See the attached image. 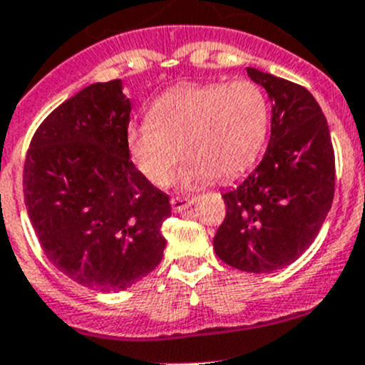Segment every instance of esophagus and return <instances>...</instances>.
Masks as SVG:
<instances>
[{"label": "esophagus", "mask_w": 365, "mask_h": 365, "mask_svg": "<svg viewBox=\"0 0 365 365\" xmlns=\"http://www.w3.org/2000/svg\"><path fill=\"white\" fill-rule=\"evenodd\" d=\"M194 201H196V197H171V207L175 212H182L185 210V208H189L190 205H194Z\"/></svg>", "instance_id": "obj_1"}]
</instances>
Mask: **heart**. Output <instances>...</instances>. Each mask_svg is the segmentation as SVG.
Masks as SVG:
<instances>
[{"instance_id": "heart-1", "label": "heart", "mask_w": 365, "mask_h": 365, "mask_svg": "<svg viewBox=\"0 0 365 365\" xmlns=\"http://www.w3.org/2000/svg\"><path fill=\"white\" fill-rule=\"evenodd\" d=\"M269 130V101L250 80L185 83L162 94L148 121L130 125L126 140L139 171L157 187L173 182L180 150L187 185L228 182L262 151Z\"/></svg>"}]
</instances>
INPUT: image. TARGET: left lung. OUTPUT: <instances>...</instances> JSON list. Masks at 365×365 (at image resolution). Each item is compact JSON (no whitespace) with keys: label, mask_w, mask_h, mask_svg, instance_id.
<instances>
[{"label":"left lung","mask_w":365,"mask_h":365,"mask_svg":"<svg viewBox=\"0 0 365 365\" xmlns=\"http://www.w3.org/2000/svg\"><path fill=\"white\" fill-rule=\"evenodd\" d=\"M272 101L271 139L260 164L222 194L226 215L214 237L222 262L272 272L309 250L331 208L335 155L327 118L305 87L247 67Z\"/></svg>","instance_id":"8db88e82"}]
</instances>
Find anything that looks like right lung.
I'll return each mask as SVG.
<instances>
[{"mask_svg": "<svg viewBox=\"0 0 365 365\" xmlns=\"http://www.w3.org/2000/svg\"><path fill=\"white\" fill-rule=\"evenodd\" d=\"M121 80L93 83L34 133L23 171L28 217L48 260L83 287L118 292L164 257L169 196L130 160Z\"/></svg>", "mask_w": 365, "mask_h": 365, "instance_id": "right-lung-1", "label": "right lung"}]
</instances>
